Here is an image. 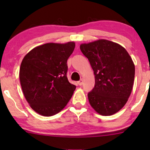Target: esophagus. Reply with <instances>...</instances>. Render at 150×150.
I'll return each instance as SVG.
<instances>
[{
  "label": "esophagus",
  "instance_id": "1",
  "mask_svg": "<svg viewBox=\"0 0 150 150\" xmlns=\"http://www.w3.org/2000/svg\"><path fill=\"white\" fill-rule=\"evenodd\" d=\"M77 84H78V85H80V86H81V85H82V84H83V80H79L78 82H77Z\"/></svg>",
  "mask_w": 150,
  "mask_h": 150
}]
</instances>
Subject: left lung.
<instances>
[{"instance_id": "1", "label": "left lung", "mask_w": 150, "mask_h": 150, "mask_svg": "<svg viewBox=\"0 0 150 150\" xmlns=\"http://www.w3.org/2000/svg\"><path fill=\"white\" fill-rule=\"evenodd\" d=\"M80 48L95 75V85L88 93L89 104L102 116L114 114L131 94L135 78L131 57L123 46L105 39L82 44Z\"/></svg>"}]
</instances>
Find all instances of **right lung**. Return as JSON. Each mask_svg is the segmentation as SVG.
Segmentation results:
<instances>
[{
  "label": "right lung",
  "mask_w": 150,
  "mask_h": 150,
  "mask_svg": "<svg viewBox=\"0 0 150 150\" xmlns=\"http://www.w3.org/2000/svg\"><path fill=\"white\" fill-rule=\"evenodd\" d=\"M75 46L74 42L48 43L34 48L22 60V92L32 109L42 116L60 112L73 96L76 86L67 77V61Z\"/></svg>",
  "instance_id": "1"
}]
</instances>
